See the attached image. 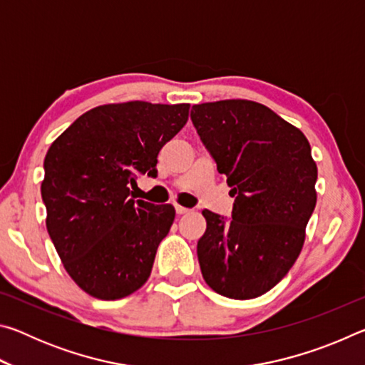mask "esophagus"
I'll return each mask as SVG.
<instances>
[{
  "instance_id": "obj_1",
  "label": "esophagus",
  "mask_w": 365,
  "mask_h": 365,
  "mask_svg": "<svg viewBox=\"0 0 365 365\" xmlns=\"http://www.w3.org/2000/svg\"><path fill=\"white\" fill-rule=\"evenodd\" d=\"M175 212H177L178 215H182V214H187V212H190V209L183 207V206H180V205H175Z\"/></svg>"
}]
</instances>
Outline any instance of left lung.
I'll list each match as a JSON object with an SVG mask.
<instances>
[{
	"instance_id": "8db88e82",
	"label": "left lung",
	"mask_w": 365,
	"mask_h": 365,
	"mask_svg": "<svg viewBox=\"0 0 365 365\" xmlns=\"http://www.w3.org/2000/svg\"><path fill=\"white\" fill-rule=\"evenodd\" d=\"M191 122L235 196L230 220L202 211V279L227 298H257L288 274L304 245L317 201L311 145L299 128L248 100L195 104Z\"/></svg>"
}]
</instances>
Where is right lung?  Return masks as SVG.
<instances>
[{
    "label": "right lung",
    "instance_id": "right-lung-1",
    "mask_svg": "<svg viewBox=\"0 0 365 365\" xmlns=\"http://www.w3.org/2000/svg\"><path fill=\"white\" fill-rule=\"evenodd\" d=\"M190 104L128 101L78 117L49 146L41 197L49 238L72 280L98 299L145 285L172 205L133 200L137 177L156 175L158 154L188 120Z\"/></svg>",
    "mask_w": 365,
    "mask_h": 365
}]
</instances>
